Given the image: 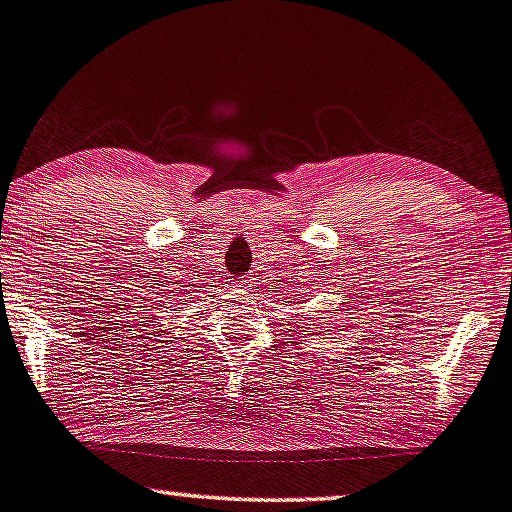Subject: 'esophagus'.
<instances>
[{
  "label": "esophagus",
  "mask_w": 512,
  "mask_h": 512,
  "mask_svg": "<svg viewBox=\"0 0 512 512\" xmlns=\"http://www.w3.org/2000/svg\"><path fill=\"white\" fill-rule=\"evenodd\" d=\"M238 288H250L248 278H241V281H238Z\"/></svg>",
  "instance_id": "obj_1"
}]
</instances>
